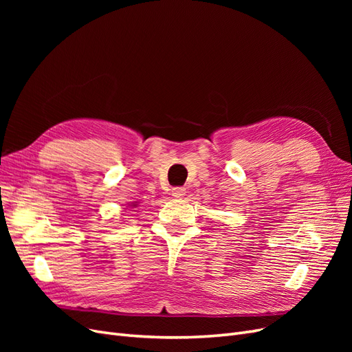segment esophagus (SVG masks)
I'll list each match as a JSON object with an SVG mask.
<instances>
[{
  "label": "esophagus",
  "mask_w": 352,
  "mask_h": 352,
  "mask_svg": "<svg viewBox=\"0 0 352 352\" xmlns=\"http://www.w3.org/2000/svg\"><path fill=\"white\" fill-rule=\"evenodd\" d=\"M186 194V189L184 186H176L172 189V195L175 198H182Z\"/></svg>",
  "instance_id": "34e87169"
}]
</instances>
